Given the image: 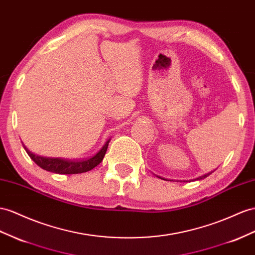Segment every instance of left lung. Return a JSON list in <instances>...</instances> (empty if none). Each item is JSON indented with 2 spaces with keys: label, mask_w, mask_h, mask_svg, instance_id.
<instances>
[{
  "label": "left lung",
  "mask_w": 255,
  "mask_h": 255,
  "mask_svg": "<svg viewBox=\"0 0 255 255\" xmlns=\"http://www.w3.org/2000/svg\"><path fill=\"white\" fill-rule=\"evenodd\" d=\"M209 174H210V173H208V174H204V175H201V177H199V178H198L197 180H201V179H205L206 177H208V175H209Z\"/></svg>",
  "instance_id": "8db88e82"
}]
</instances>
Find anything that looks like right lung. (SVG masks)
<instances>
[{
	"label": "right lung",
	"instance_id": "add662e5",
	"mask_svg": "<svg viewBox=\"0 0 255 255\" xmlns=\"http://www.w3.org/2000/svg\"><path fill=\"white\" fill-rule=\"evenodd\" d=\"M110 139L106 142V144L102 146L100 149L93 157H90L86 160H68L62 158H49V157H42V156L35 155L31 153L29 149L24 147L25 152L31 157L37 166H40L44 170H47L50 172L60 173V174H74V173H83L87 172L91 169H94L96 166H98L102 161L104 155L109 146Z\"/></svg>",
	"mask_w": 255,
	"mask_h": 255
}]
</instances>
